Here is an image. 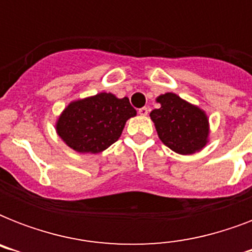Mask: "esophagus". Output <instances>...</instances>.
<instances>
[{"instance_id":"34e87169","label":"esophagus","mask_w":252,"mask_h":252,"mask_svg":"<svg viewBox=\"0 0 252 252\" xmlns=\"http://www.w3.org/2000/svg\"><path fill=\"white\" fill-rule=\"evenodd\" d=\"M149 107H141L140 110H138V114L141 115V116H146V115L149 114Z\"/></svg>"}]
</instances>
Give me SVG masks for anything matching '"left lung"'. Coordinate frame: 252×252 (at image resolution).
<instances>
[{
    "mask_svg": "<svg viewBox=\"0 0 252 252\" xmlns=\"http://www.w3.org/2000/svg\"><path fill=\"white\" fill-rule=\"evenodd\" d=\"M157 102L161 107L150 112V119L166 146L175 153L187 156L207 145L209 122L203 110L174 93L159 95Z\"/></svg>",
    "mask_w": 252,
    "mask_h": 252,
    "instance_id": "left-lung-1",
    "label": "left lung"
}]
</instances>
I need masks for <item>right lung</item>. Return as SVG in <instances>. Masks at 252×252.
<instances>
[{"label":"right lung","mask_w":252,"mask_h":252,"mask_svg":"<svg viewBox=\"0 0 252 252\" xmlns=\"http://www.w3.org/2000/svg\"><path fill=\"white\" fill-rule=\"evenodd\" d=\"M136 116L129 99L111 93L69 103L56 123L57 134L78 153L96 154L122 136L126 120Z\"/></svg>","instance_id":"right-lung-1"}]
</instances>
